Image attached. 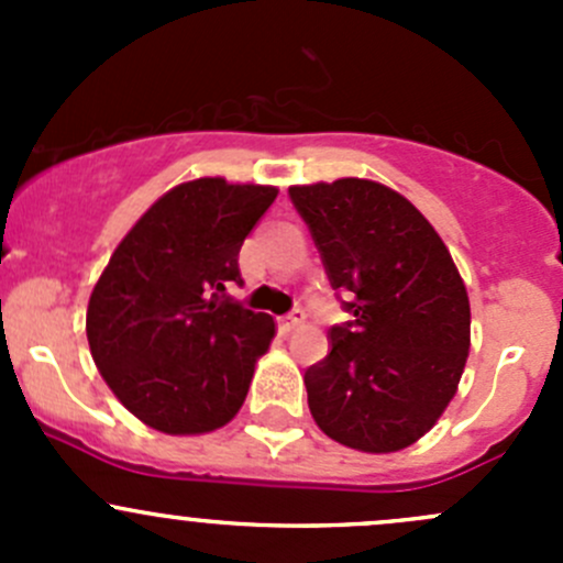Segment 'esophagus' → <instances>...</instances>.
<instances>
[{"label": "esophagus", "mask_w": 563, "mask_h": 563, "mask_svg": "<svg viewBox=\"0 0 563 563\" xmlns=\"http://www.w3.org/2000/svg\"><path fill=\"white\" fill-rule=\"evenodd\" d=\"M305 318H308V316H305V310H302V308H294L291 313L280 318V329H283V332H291V329H297L299 323L305 321Z\"/></svg>", "instance_id": "esophagus-1"}]
</instances>
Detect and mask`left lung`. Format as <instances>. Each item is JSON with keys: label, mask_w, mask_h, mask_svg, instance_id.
<instances>
[{"label": "left lung", "mask_w": 563, "mask_h": 563, "mask_svg": "<svg viewBox=\"0 0 563 563\" xmlns=\"http://www.w3.org/2000/svg\"><path fill=\"white\" fill-rule=\"evenodd\" d=\"M329 283L354 318L305 371L316 424L360 452L422 439L455 397L471 308L455 261L408 198L371 179L288 187Z\"/></svg>", "instance_id": "1"}]
</instances>
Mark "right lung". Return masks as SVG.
Returning <instances> with one entry per match:
<instances>
[{"label":"right lung","mask_w":563,"mask_h":563,"mask_svg":"<svg viewBox=\"0 0 563 563\" xmlns=\"http://www.w3.org/2000/svg\"><path fill=\"white\" fill-rule=\"evenodd\" d=\"M277 187L185 181L157 198L100 275L87 338L100 376L130 413L168 435L236 417L275 321L225 294L240 247Z\"/></svg>","instance_id":"right-lung-1"}]
</instances>
